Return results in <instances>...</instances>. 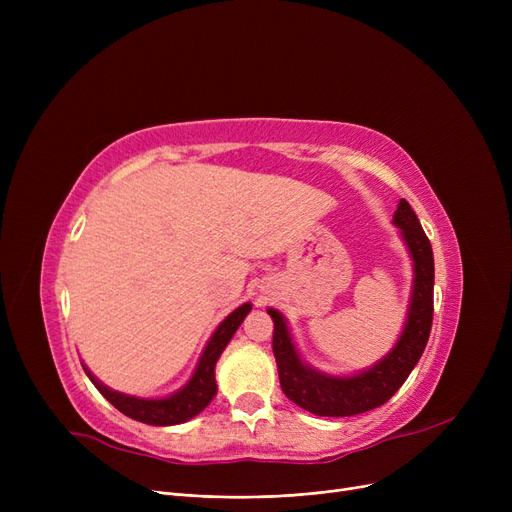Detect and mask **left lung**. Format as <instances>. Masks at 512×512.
Instances as JSON below:
<instances>
[{
    "mask_svg": "<svg viewBox=\"0 0 512 512\" xmlns=\"http://www.w3.org/2000/svg\"><path fill=\"white\" fill-rule=\"evenodd\" d=\"M394 224L402 230L413 255L415 284L405 332L392 348V353L378 365L353 375V378H332V375L313 371L294 351L282 315L276 309H267L274 319L272 348L282 392L294 405L313 415L351 417L382 407L405 384L423 355L434 319V251L409 201L400 199Z\"/></svg>",
    "mask_w": 512,
    "mask_h": 512,
    "instance_id": "1",
    "label": "left lung"
}]
</instances>
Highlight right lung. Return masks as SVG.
<instances>
[{"instance_id": "obj_1", "label": "right lung", "mask_w": 512, "mask_h": 512, "mask_svg": "<svg viewBox=\"0 0 512 512\" xmlns=\"http://www.w3.org/2000/svg\"><path fill=\"white\" fill-rule=\"evenodd\" d=\"M249 311H251V305L247 303V305L238 307L236 311H232L222 321L218 330L213 332L211 340L205 346V351L201 355V361L197 365L193 380L170 398L145 400V398H134V396H128V394H120V392H114L107 386L99 384L87 369L85 371L89 375V380L95 384V388L126 417H130L134 421H141V423H149V425L184 423L188 419H193L195 415H199L209 405L211 398L215 396V390H218V386H215V373H213L215 361L220 359L226 344L230 342V338L234 336V332L238 330V326L242 324V319L247 317Z\"/></svg>"}]
</instances>
